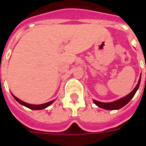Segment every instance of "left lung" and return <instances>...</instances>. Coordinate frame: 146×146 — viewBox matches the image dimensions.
Wrapping results in <instances>:
<instances>
[{
	"label": "left lung",
	"instance_id": "8db88e82",
	"mask_svg": "<svg viewBox=\"0 0 146 146\" xmlns=\"http://www.w3.org/2000/svg\"><path fill=\"white\" fill-rule=\"evenodd\" d=\"M140 82L141 75L140 77H139V80L138 83L136 85V86L135 87V89H134L130 93L128 94V95L125 96V97L116 100V101L112 102H98V101H96V100H93V102L98 107H99L101 108L105 109V110H118V109L121 108H123V106H125L127 103H129V101H130V100L133 98V97L135 96L136 91L138 90L139 87Z\"/></svg>",
	"mask_w": 146,
	"mask_h": 146
}]
</instances>
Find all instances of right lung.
<instances>
[{
    "instance_id": "add662e5",
    "label": "right lung",
    "mask_w": 146,
    "mask_h": 146,
    "mask_svg": "<svg viewBox=\"0 0 146 146\" xmlns=\"http://www.w3.org/2000/svg\"><path fill=\"white\" fill-rule=\"evenodd\" d=\"M13 97L14 98V99L18 102L20 104L22 105H23V106L26 107V108H28L29 109H32V110H42V109H44L46 108L47 107L50 106V104H52L53 102H54L55 100H52V101H50L49 102H47V103H44V104H28V103H26V102H23V101H22V100L19 99L18 98H17L15 96H13L12 94Z\"/></svg>"
}]
</instances>
